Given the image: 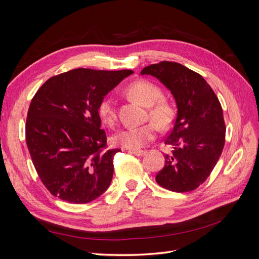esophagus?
Instances as JSON below:
<instances>
[{"mask_svg":"<svg viewBox=\"0 0 259 259\" xmlns=\"http://www.w3.org/2000/svg\"><path fill=\"white\" fill-rule=\"evenodd\" d=\"M128 152L132 154H135L137 156H143L146 153L145 150H140V149H131Z\"/></svg>","mask_w":259,"mask_h":259,"instance_id":"obj_1","label":"esophagus"}]
</instances>
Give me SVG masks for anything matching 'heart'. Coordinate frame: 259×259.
I'll list each match as a JSON object with an SVG mask.
<instances>
[{"mask_svg":"<svg viewBox=\"0 0 259 259\" xmlns=\"http://www.w3.org/2000/svg\"><path fill=\"white\" fill-rule=\"evenodd\" d=\"M126 92L138 103L148 107L149 116L161 128L169 126L174 117V109L165 99H159L162 97V91L158 85L147 80H137L127 86ZM98 114L106 124H114L116 121V110L112 97L106 96L99 101ZM155 123L150 122L139 125V126L122 128L113 136V143L116 146L128 149H138L143 147L155 137L158 126Z\"/></svg>","mask_w":259,"mask_h":259,"instance_id":"1","label":"heart"}]
</instances>
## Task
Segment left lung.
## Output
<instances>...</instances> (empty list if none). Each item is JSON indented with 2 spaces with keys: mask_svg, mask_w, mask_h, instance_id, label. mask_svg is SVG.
<instances>
[{
  "mask_svg": "<svg viewBox=\"0 0 259 259\" xmlns=\"http://www.w3.org/2000/svg\"><path fill=\"white\" fill-rule=\"evenodd\" d=\"M140 74L156 77L174 96L177 116L164 144L165 164L155 176L161 187L174 192L197 189L215 167L225 146L223 108L207 82L199 73L173 61H161Z\"/></svg>",
  "mask_w": 259,
  "mask_h": 259,
  "instance_id": "obj_1",
  "label": "left lung"
}]
</instances>
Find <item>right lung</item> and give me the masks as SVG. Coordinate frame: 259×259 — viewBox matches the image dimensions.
Segmentation results:
<instances>
[{
  "label": "right lung",
  "instance_id": "right-lung-1",
  "mask_svg": "<svg viewBox=\"0 0 259 259\" xmlns=\"http://www.w3.org/2000/svg\"><path fill=\"white\" fill-rule=\"evenodd\" d=\"M132 73L73 69L52 76L31 100L26 142L38 177L54 197L83 204L110 186L119 149L105 150L98 104Z\"/></svg>",
  "mask_w": 259,
  "mask_h": 259
}]
</instances>
